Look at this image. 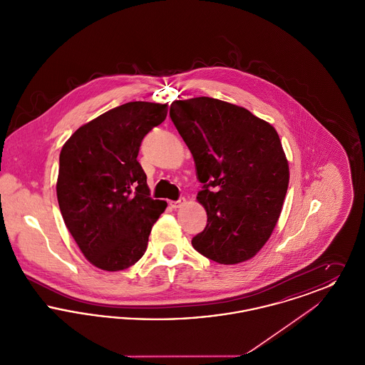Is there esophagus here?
I'll return each instance as SVG.
<instances>
[{
    "label": "esophagus",
    "mask_w": 365,
    "mask_h": 365,
    "mask_svg": "<svg viewBox=\"0 0 365 365\" xmlns=\"http://www.w3.org/2000/svg\"><path fill=\"white\" fill-rule=\"evenodd\" d=\"M185 204H186V200H185V198H180V200H178V201H171V202H170L171 208L174 209L182 208Z\"/></svg>",
    "instance_id": "1"
}]
</instances>
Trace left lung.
Listing matches in <instances>:
<instances>
[{"mask_svg":"<svg viewBox=\"0 0 365 365\" xmlns=\"http://www.w3.org/2000/svg\"><path fill=\"white\" fill-rule=\"evenodd\" d=\"M170 116L190 149L197 201L207 227L192 247L219 264L255 257L278 223L289 186V161L277 130L238 105L210 97L179 100Z\"/></svg>","mask_w":365,"mask_h":365,"instance_id":"obj_1","label":"left lung"}]
</instances>
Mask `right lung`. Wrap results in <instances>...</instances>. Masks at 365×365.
Wrapping results in <instances>:
<instances>
[{
  "label": "right lung",
  "instance_id": "right-lung-1",
  "mask_svg": "<svg viewBox=\"0 0 365 365\" xmlns=\"http://www.w3.org/2000/svg\"><path fill=\"white\" fill-rule=\"evenodd\" d=\"M168 105L134 101L79 127L63 145L56 183L64 223L93 265L122 271L143 256L167 208L152 200L137 160L143 137L165 120Z\"/></svg>",
  "mask_w": 365,
  "mask_h": 365
}]
</instances>
